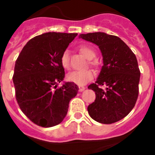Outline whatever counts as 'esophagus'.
<instances>
[{
	"label": "esophagus",
	"instance_id": "obj_1",
	"mask_svg": "<svg viewBox=\"0 0 155 155\" xmlns=\"http://www.w3.org/2000/svg\"><path fill=\"white\" fill-rule=\"evenodd\" d=\"M84 89H85L84 87H83V86H80V87H79V91H80V92L83 91Z\"/></svg>",
	"mask_w": 155,
	"mask_h": 155
}]
</instances>
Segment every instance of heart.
I'll use <instances>...</instances> for the list:
<instances>
[{"instance_id": "heart-1", "label": "heart", "mask_w": 155, "mask_h": 155, "mask_svg": "<svg viewBox=\"0 0 155 155\" xmlns=\"http://www.w3.org/2000/svg\"><path fill=\"white\" fill-rule=\"evenodd\" d=\"M79 51L81 52L84 57L87 58L89 61V64L93 68H97L98 63L97 61H92V59L96 56V52L93 48L87 46V45H81L78 48ZM61 64L64 69H68L70 66L69 63V53L68 51H64L62 53L60 58ZM94 78V74L91 71L86 70L83 71H72L67 74V80L68 81L74 83L78 85H84L87 82L91 81Z\"/></svg>"}]
</instances>
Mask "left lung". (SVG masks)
Returning <instances> with one entry per match:
<instances>
[{"instance_id":"1","label":"left lung","mask_w":155,"mask_h":155,"mask_svg":"<svg viewBox=\"0 0 155 155\" xmlns=\"http://www.w3.org/2000/svg\"><path fill=\"white\" fill-rule=\"evenodd\" d=\"M79 37L97 45L103 56L100 74L88 86L96 94L87 107L89 115L101 124L115 123L130 113L138 97L140 72L135 54L117 36L95 32Z\"/></svg>"}]
</instances>
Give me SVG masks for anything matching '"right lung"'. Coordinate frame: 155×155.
<instances>
[{"mask_svg": "<svg viewBox=\"0 0 155 155\" xmlns=\"http://www.w3.org/2000/svg\"><path fill=\"white\" fill-rule=\"evenodd\" d=\"M78 34L48 32L31 39L15 62L13 82L18 105L41 127L58 125L64 120L69 102L78 91L72 82L58 87L64 78L60 58Z\"/></svg>", "mask_w": 155, "mask_h": 155, "instance_id": "add662e5", "label": "right lung"}]
</instances>
